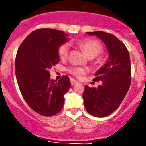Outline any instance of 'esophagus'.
I'll list each match as a JSON object with an SVG mask.
<instances>
[{"instance_id": "1", "label": "esophagus", "mask_w": 146, "mask_h": 146, "mask_svg": "<svg viewBox=\"0 0 146 146\" xmlns=\"http://www.w3.org/2000/svg\"><path fill=\"white\" fill-rule=\"evenodd\" d=\"M70 82H71V85H72V86H74V85L77 84V83H78L77 81L74 80V79H71Z\"/></svg>"}]
</instances>
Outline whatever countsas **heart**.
I'll return each instance as SVG.
<instances>
[{"instance_id": "b5f03b06", "label": "heart", "mask_w": 146, "mask_h": 146, "mask_svg": "<svg viewBox=\"0 0 146 146\" xmlns=\"http://www.w3.org/2000/svg\"><path fill=\"white\" fill-rule=\"evenodd\" d=\"M77 44L84 50L86 54L89 58H94V57H97L98 55L102 51V44L95 39L87 38V39L80 40L77 42ZM69 50H70V45L67 43L61 44L58 48V50H57L59 57L62 59L67 57ZM69 72L76 77H80L82 74L85 73V70L81 67L76 66V67H71L69 69Z\"/></svg>"}]
</instances>
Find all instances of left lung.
Returning a JSON list of instances; mask_svg holds the SVG:
<instances>
[{
	"label": "left lung",
	"mask_w": 146,
	"mask_h": 146,
	"mask_svg": "<svg viewBox=\"0 0 146 146\" xmlns=\"http://www.w3.org/2000/svg\"><path fill=\"white\" fill-rule=\"evenodd\" d=\"M104 42L109 57L104 66L96 72L94 81H102V86L90 88L86 86L83 101L86 110L94 117H104L120 106L131 82L130 57L123 43L110 33L102 31L87 33Z\"/></svg>",
	"instance_id": "left-lung-1"
}]
</instances>
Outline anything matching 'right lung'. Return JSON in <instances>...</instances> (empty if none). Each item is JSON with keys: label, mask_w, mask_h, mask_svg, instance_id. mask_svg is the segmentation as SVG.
Returning <instances> with one entry per match:
<instances>
[{"label": "right lung", "mask_w": 146, "mask_h": 146, "mask_svg": "<svg viewBox=\"0 0 146 146\" xmlns=\"http://www.w3.org/2000/svg\"><path fill=\"white\" fill-rule=\"evenodd\" d=\"M67 36L57 29H36L17 50L15 66L19 90L29 106L42 116L59 113L64 107V95L70 89L67 76L57 82L50 80L49 72L58 64V48L66 42Z\"/></svg>", "instance_id": "1"}]
</instances>
